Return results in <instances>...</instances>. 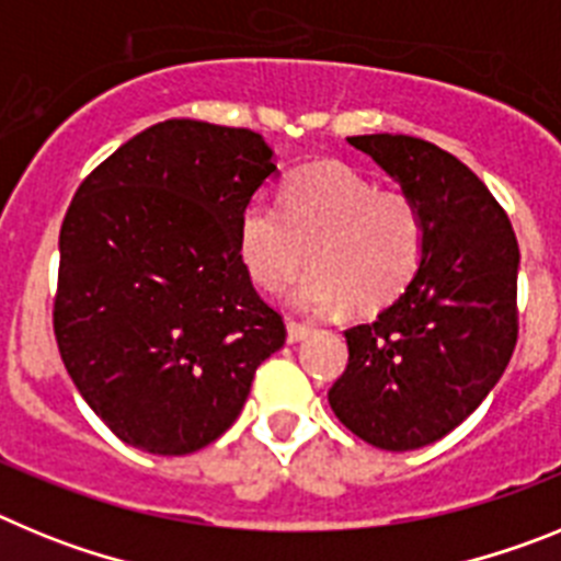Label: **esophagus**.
<instances>
[{"instance_id":"obj_1","label":"esophagus","mask_w":561,"mask_h":561,"mask_svg":"<svg viewBox=\"0 0 561 561\" xmlns=\"http://www.w3.org/2000/svg\"><path fill=\"white\" fill-rule=\"evenodd\" d=\"M309 334H311V329L306 323H297V320H289V323H286V340L289 342H300V340H306Z\"/></svg>"}]
</instances>
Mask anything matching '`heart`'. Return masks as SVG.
<instances>
[{"label": "heart", "mask_w": 561, "mask_h": 561, "mask_svg": "<svg viewBox=\"0 0 561 561\" xmlns=\"http://www.w3.org/2000/svg\"><path fill=\"white\" fill-rule=\"evenodd\" d=\"M306 247L314 272L291 295L297 309H385L419 272L424 216L410 193L376 187L345 162H317L286 182L280 207L250 199L238 216V252L264 291L304 272Z\"/></svg>", "instance_id": "obj_1"}]
</instances>
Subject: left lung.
<instances>
[{
  "label": "left lung",
  "mask_w": 561,
  "mask_h": 561,
  "mask_svg": "<svg viewBox=\"0 0 561 561\" xmlns=\"http://www.w3.org/2000/svg\"><path fill=\"white\" fill-rule=\"evenodd\" d=\"M410 193L424 255L408 291L345 331L336 419L388 453L427 447L478 410L517 345L519 247L489 187L458 157L408 134L348 137Z\"/></svg>",
  "instance_id": "8db88e82"
}]
</instances>
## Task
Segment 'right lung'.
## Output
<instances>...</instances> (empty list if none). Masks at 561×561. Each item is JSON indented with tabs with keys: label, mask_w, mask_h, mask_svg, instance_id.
Returning a JSON list of instances; mask_svg holds the SVG:
<instances>
[{
	"label": "right lung",
	"mask_w": 561,
	"mask_h": 561,
	"mask_svg": "<svg viewBox=\"0 0 561 561\" xmlns=\"http://www.w3.org/2000/svg\"><path fill=\"white\" fill-rule=\"evenodd\" d=\"M250 128L165 121L89 173L61 225L53 331L64 368L128 447L187 455L225 435L286 342L238 252L270 176Z\"/></svg>",
	"instance_id": "add662e5"
}]
</instances>
